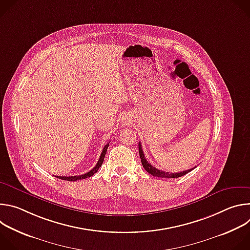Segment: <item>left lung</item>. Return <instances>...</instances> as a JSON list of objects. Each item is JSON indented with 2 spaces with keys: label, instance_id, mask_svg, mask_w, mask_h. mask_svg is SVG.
Instances as JSON below:
<instances>
[{
  "label": "left lung",
  "instance_id": "obj_1",
  "mask_svg": "<svg viewBox=\"0 0 250 250\" xmlns=\"http://www.w3.org/2000/svg\"><path fill=\"white\" fill-rule=\"evenodd\" d=\"M138 150H139V156H140V159H141L142 166H144V168L149 174H151V175H153L155 177H159V178H178V177H181V176L186 175L187 173H189L190 171L193 170V168H192V169L180 172V173H169V172H164V171L158 170L154 166H152L150 163H148V161L146 159V156H145L144 150H142L140 142H138Z\"/></svg>",
  "mask_w": 250,
  "mask_h": 250
}]
</instances>
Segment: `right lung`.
<instances>
[{
	"label": "right lung",
	"mask_w": 250,
	"mask_h": 250,
	"mask_svg": "<svg viewBox=\"0 0 250 250\" xmlns=\"http://www.w3.org/2000/svg\"><path fill=\"white\" fill-rule=\"evenodd\" d=\"M108 147H109V144L104 146V147L103 148V151H102V153H101V156H100V158H99V160H98L96 166H95L92 170H90L89 172H87V173H85V174H83V175H79V176H69V177H67V176H56V177L59 178V179H62V180L77 181V180L86 179V178L93 176V175L99 170V168L102 166V164H103V162H104V158L105 152H106V149H108Z\"/></svg>",
	"instance_id": "obj_1"
}]
</instances>
